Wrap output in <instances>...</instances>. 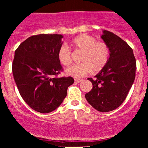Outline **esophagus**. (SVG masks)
<instances>
[{
    "label": "esophagus",
    "instance_id": "1",
    "mask_svg": "<svg viewBox=\"0 0 148 148\" xmlns=\"http://www.w3.org/2000/svg\"><path fill=\"white\" fill-rule=\"evenodd\" d=\"M74 81H75L76 83H80V82H81V81H82V79H74Z\"/></svg>",
    "mask_w": 148,
    "mask_h": 148
}]
</instances>
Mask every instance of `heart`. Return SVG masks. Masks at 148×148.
I'll return each mask as SVG.
<instances>
[{"mask_svg": "<svg viewBox=\"0 0 148 148\" xmlns=\"http://www.w3.org/2000/svg\"><path fill=\"white\" fill-rule=\"evenodd\" d=\"M71 45L76 50L82 51L80 62L65 70L67 75L73 77H81L90 72H97L103 69L109 58L110 51L106 43L96 41V39L87 34H82L74 37ZM57 58L59 62L63 66H69L72 58L71 52L67 45H63L58 51Z\"/></svg>", "mask_w": 148, "mask_h": 148, "instance_id": "obj_1", "label": "heart"}]
</instances>
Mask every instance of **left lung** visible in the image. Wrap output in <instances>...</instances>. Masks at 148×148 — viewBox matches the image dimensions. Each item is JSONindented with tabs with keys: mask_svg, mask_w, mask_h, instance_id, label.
Masks as SVG:
<instances>
[{
	"mask_svg": "<svg viewBox=\"0 0 148 148\" xmlns=\"http://www.w3.org/2000/svg\"><path fill=\"white\" fill-rule=\"evenodd\" d=\"M101 38L109 49V58L94 79H88L92 89L85 97L98 111L108 112L126 99L135 79L136 62L132 49L118 35L103 30Z\"/></svg>",
	"mask_w": 148,
	"mask_h": 148,
	"instance_id": "left-lung-1",
	"label": "left lung"
}]
</instances>
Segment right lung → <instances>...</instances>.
Segmentation results:
<instances>
[{
  "label": "right lung",
  "mask_w": 148,
  "mask_h": 148,
  "mask_svg": "<svg viewBox=\"0 0 148 148\" xmlns=\"http://www.w3.org/2000/svg\"><path fill=\"white\" fill-rule=\"evenodd\" d=\"M62 35L40 34L28 37L14 52L12 73L21 97L35 111L56 110L74 84L71 76L56 77L62 71L57 58Z\"/></svg>",
  "instance_id": "obj_1"
}]
</instances>
